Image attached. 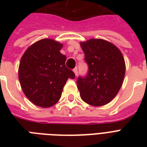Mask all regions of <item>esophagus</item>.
<instances>
[{"label":"esophagus","mask_w":147,"mask_h":147,"mask_svg":"<svg viewBox=\"0 0 147 147\" xmlns=\"http://www.w3.org/2000/svg\"><path fill=\"white\" fill-rule=\"evenodd\" d=\"M73 71L76 76H77V75H78V69H77V68H75V69H73Z\"/></svg>","instance_id":"34e87169"}]
</instances>
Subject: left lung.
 <instances>
[{"mask_svg": "<svg viewBox=\"0 0 147 147\" xmlns=\"http://www.w3.org/2000/svg\"><path fill=\"white\" fill-rule=\"evenodd\" d=\"M88 66L87 75L79 76L77 87L81 98L92 106H103L118 93L125 75L122 53L106 40L92 39L81 42Z\"/></svg>", "mask_w": 147, "mask_h": 147, "instance_id": "obj_1", "label": "left lung"}]
</instances>
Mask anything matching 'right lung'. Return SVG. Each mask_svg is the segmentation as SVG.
Segmentation results:
<instances>
[{"label":"right lung","instance_id":"right-lung-1","mask_svg":"<svg viewBox=\"0 0 147 147\" xmlns=\"http://www.w3.org/2000/svg\"><path fill=\"white\" fill-rule=\"evenodd\" d=\"M62 44L43 39L31 45L20 62L19 80L23 92L34 105L49 107L58 102L68 78H75L65 66L66 56L60 53Z\"/></svg>","mask_w":147,"mask_h":147}]
</instances>
